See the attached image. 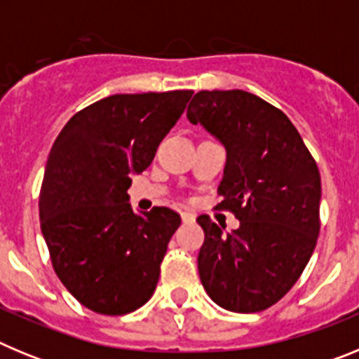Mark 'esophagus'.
Returning <instances> with one entry per match:
<instances>
[{
    "label": "esophagus",
    "instance_id": "1",
    "mask_svg": "<svg viewBox=\"0 0 359 359\" xmlns=\"http://www.w3.org/2000/svg\"><path fill=\"white\" fill-rule=\"evenodd\" d=\"M180 214H182V221H183V223H194V221H196V215L192 214V212L183 210V212H180Z\"/></svg>",
    "mask_w": 359,
    "mask_h": 359
}]
</instances>
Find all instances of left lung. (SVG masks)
<instances>
[{
    "instance_id": "8db88e82",
    "label": "left lung",
    "mask_w": 359,
    "mask_h": 359,
    "mask_svg": "<svg viewBox=\"0 0 359 359\" xmlns=\"http://www.w3.org/2000/svg\"><path fill=\"white\" fill-rule=\"evenodd\" d=\"M187 116L226 147L217 194L241 226L231 233L203 214V287L217 306L259 313L300 278L320 233L318 165L278 107L243 90L199 91Z\"/></svg>"
}]
</instances>
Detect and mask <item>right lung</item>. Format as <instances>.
I'll list each match as a JSON object with an SVG mask.
<instances>
[{
    "instance_id": "1",
    "label": "right lung",
    "mask_w": 359,
    "mask_h": 359,
    "mask_svg": "<svg viewBox=\"0 0 359 359\" xmlns=\"http://www.w3.org/2000/svg\"><path fill=\"white\" fill-rule=\"evenodd\" d=\"M194 91L111 95L68 120L50 151L39 217L52 266L88 309L120 316L156 290L160 264L180 214H135L131 172L154 160Z\"/></svg>"
}]
</instances>
